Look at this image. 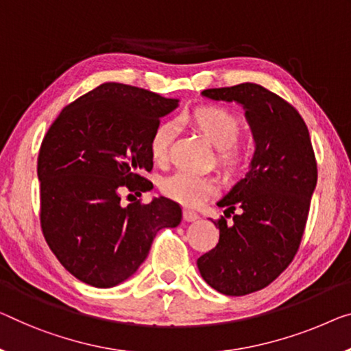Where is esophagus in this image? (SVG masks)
<instances>
[{
	"instance_id": "obj_1",
	"label": "esophagus",
	"mask_w": 351,
	"mask_h": 351,
	"mask_svg": "<svg viewBox=\"0 0 351 351\" xmlns=\"http://www.w3.org/2000/svg\"><path fill=\"white\" fill-rule=\"evenodd\" d=\"M182 216H184L187 222H193L198 219V213L193 211V209H184V211H182Z\"/></svg>"
}]
</instances>
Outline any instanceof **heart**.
Here are the masks:
<instances>
[{"instance_id": "heart-1", "label": "heart", "mask_w": 351, "mask_h": 351, "mask_svg": "<svg viewBox=\"0 0 351 351\" xmlns=\"http://www.w3.org/2000/svg\"><path fill=\"white\" fill-rule=\"evenodd\" d=\"M189 123L216 148V159L223 170L233 173L241 167L244 149L237 142L241 134V119L237 114L221 106H203L189 114ZM173 135V123L162 121L156 125L149 138V154L154 162L164 164L169 159ZM160 191L181 205L195 206L216 193L217 181L208 175L176 171L162 180Z\"/></svg>"}]
</instances>
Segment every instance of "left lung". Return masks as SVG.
<instances>
[{
	"label": "left lung",
	"instance_id": "left-lung-1",
	"mask_svg": "<svg viewBox=\"0 0 351 351\" xmlns=\"http://www.w3.org/2000/svg\"><path fill=\"white\" fill-rule=\"evenodd\" d=\"M202 94L241 104L255 140L249 171L217 202L234 222L214 221L219 243L197 260L208 285L243 296L269 285L295 258L317 186V160L304 119L277 94L257 83Z\"/></svg>",
	"mask_w": 351,
	"mask_h": 351
}]
</instances>
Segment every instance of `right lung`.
Here are the masks:
<instances>
[{
	"instance_id": "obj_1",
	"label": "right lung",
	"mask_w": 351,
	"mask_h": 351,
	"mask_svg": "<svg viewBox=\"0 0 351 351\" xmlns=\"http://www.w3.org/2000/svg\"><path fill=\"white\" fill-rule=\"evenodd\" d=\"M178 107L143 88L102 83L62 108L38 158L40 227L51 252L78 280L110 289L148 257L159 230L180 226L170 198L121 205V192L153 189L149 138Z\"/></svg>"
}]
</instances>
